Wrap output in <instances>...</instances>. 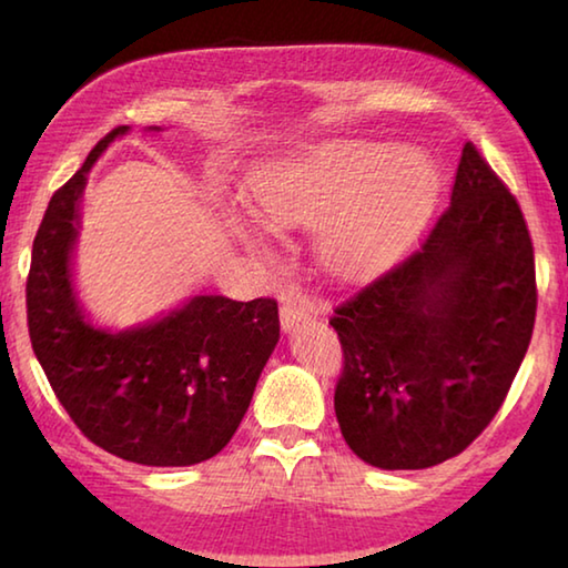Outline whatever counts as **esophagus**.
<instances>
[{
    "mask_svg": "<svg viewBox=\"0 0 568 568\" xmlns=\"http://www.w3.org/2000/svg\"><path fill=\"white\" fill-rule=\"evenodd\" d=\"M313 315V303L303 295H287L281 305V323L285 331H291L293 325L303 323Z\"/></svg>",
    "mask_w": 568,
    "mask_h": 568,
    "instance_id": "obj_1",
    "label": "esophagus"
}]
</instances>
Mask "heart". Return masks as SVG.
<instances>
[{
  "label": "heart",
  "mask_w": 568,
  "mask_h": 568,
  "mask_svg": "<svg viewBox=\"0 0 568 568\" xmlns=\"http://www.w3.org/2000/svg\"><path fill=\"white\" fill-rule=\"evenodd\" d=\"M250 195L273 225H311L331 214L321 230L325 265L363 277L390 263L426 223L438 172L420 150L343 142L257 172Z\"/></svg>",
  "instance_id": "heart-1"
}]
</instances>
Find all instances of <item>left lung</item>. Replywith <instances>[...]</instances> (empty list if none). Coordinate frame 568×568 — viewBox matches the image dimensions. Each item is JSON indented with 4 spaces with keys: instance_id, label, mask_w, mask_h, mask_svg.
I'll list each match as a JSON object with an SVG mask.
<instances>
[{
    "instance_id": "8db88e82",
    "label": "left lung",
    "mask_w": 568,
    "mask_h": 568,
    "mask_svg": "<svg viewBox=\"0 0 568 568\" xmlns=\"http://www.w3.org/2000/svg\"><path fill=\"white\" fill-rule=\"evenodd\" d=\"M536 301L521 207L466 142L450 205L420 247L333 311L335 416L353 454L416 470L466 450L504 406Z\"/></svg>"
}]
</instances>
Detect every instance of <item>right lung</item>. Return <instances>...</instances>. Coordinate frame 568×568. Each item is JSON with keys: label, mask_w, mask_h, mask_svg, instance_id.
<instances>
[{"label": "right lung", "mask_w": 568, "mask_h": 568, "mask_svg": "<svg viewBox=\"0 0 568 568\" xmlns=\"http://www.w3.org/2000/svg\"><path fill=\"white\" fill-rule=\"evenodd\" d=\"M124 132L104 134L47 205L27 275V325L54 396L94 446L142 466H192L233 438L281 318L273 297L197 295L145 328L108 333L84 321L70 281L77 200L92 162Z\"/></svg>", "instance_id": "1"}]
</instances>
